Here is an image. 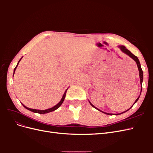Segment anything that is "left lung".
<instances>
[{
  "label": "left lung",
  "mask_w": 153,
  "mask_h": 153,
  "mask_svg": "<svg viewBox=\"0 0 153 153\" xmlns=\"http://www.w3.org/2000/svg\"><path fill=\"white\" fill-rule=\"evenodd\" d=\"M118 47L121 49V50L122 51V52H123V53H126V55H128L129 57H130L133 60H134V61H135V62H136V64H137V67H138V71H139V76H140V85H141V91H140V94H141V92H142V82H143V71H142V68H141V65H140V61H139V60H138V57H137V56H135V55H133L130 51L129 50H128L126 47H124V46H123V45H119V46H118ZM140 96L138 97L137 98V99L135 100V103H134V104L135 103H136V102H137V101H138V100L139 99V98H140ZM89 103L91 104V105L92 106V107H94V108H96V109H97L98 110H99V111H100V112H103V113H104V114H107V115H119V114H123V113H124V112H127V111H128L129 109H130L132 106L134 105V104L131 106V107H130L129 108L128 110H126V111H124V112H122V113H120V114H109V113H106V112H103V111H101V110H100V109H98V108H96V106H94L93 105H92L90 101H89Z\"/></svg>",
  "instance_id": "obj_1"
}]
</instances>
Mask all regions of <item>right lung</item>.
Masks as SVG:
<instances>
[{
    "label": "right lung",
    "instance_id": "obj_1",
    "mask_svg": "<svg viewBox=\"0 0 153 153\" xmlns=\"http://www.w3.org/2000/svg\"><path fill=\"white\" fill-rule=\"evenodd\" d=\"M22 57L19 60V61H18V64H17V65H16V66L15 67V68L14 69V73H13V76H14V74H15V70H16V68H17V66H18V64H19V62H20V61H21V59H22ZM68 89H68L65 91V92H64V94H63V96H62V99H61V100L59 101V102L56 105H55L54 106H53V107H52V108H48V109H46V110H36V109H33V108H28V107H27L26 106H25L24 104H22V105L24 106V107L26 108V109H27V110H30V111H31V112H34V113H38V114H47V113H49V112H52V111H54V110H57L58 108H59L60 107V106H61V105H62V103H63V101H64V99H65V97H66V92H67V90Z\"/></svg>",
    "mask_w": 153,
    "mask_h": 153
}]
</instances>
